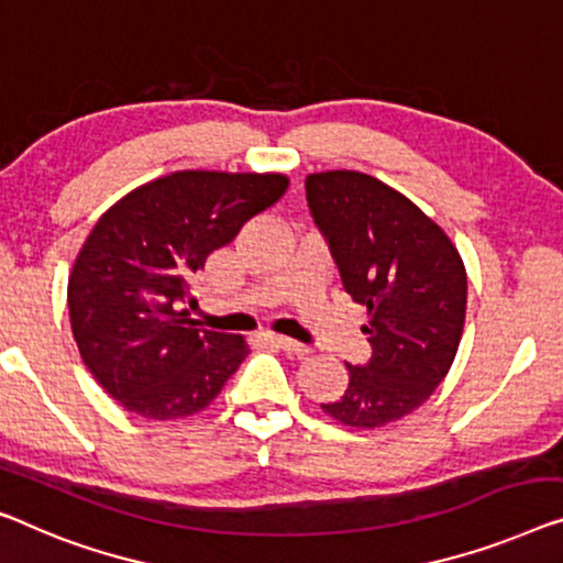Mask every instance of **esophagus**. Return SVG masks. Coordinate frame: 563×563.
Returning a JSON list of instances; mask_svg holds the SVG:
<instances>
[{
    "mask_svg": "<svg viewBox=\"0 0 563 563\" xmlns=\"http://www.w3.org/2000/svg\"><path fill=\"white\" fill-rule=\"evenodd\" d=\"M275 343H278V346L285 351V354H290V356L303 358V356L310 354L308 343H300L296 339H288V335H275Z\"/></svg>",
    "mask_w": 563,
    "mask_h": 563,
    "instance_id": "esophagus-1",
    "label": "esophagus"
}]
</instances>
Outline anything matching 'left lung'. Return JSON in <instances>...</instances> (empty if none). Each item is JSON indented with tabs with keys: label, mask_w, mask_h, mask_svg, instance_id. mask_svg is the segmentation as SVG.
<instances>
[{
	"label": "left lung",
	"mask_w": 563,
	"mask_h": 563,
	"mask_svg": "<svg viewBox=\"0 0 563 563\" xmlns=\"http://www.w3.org/2000/svg\"><path fill=\"white\" fill-rule=\"evenodd\" d=\"M306 197L343 290L366 306L372 358L321 405L335 422L374 430L412 415L455 362L467 308L457 247L412 199L362 172L306 176Z\"/></svg>",
	"instance_id": "1"
}]
</instances>
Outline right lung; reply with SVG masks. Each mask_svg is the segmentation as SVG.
Instances as JSON below:
<instances>
[{
  "label": "right lung",
  "mask_w": 563,
  "mask_h": 563,
  "mask_svg": "<svg viewBox=\"0 0 563 563\" xmlns=\"http://www.w3.org/2000/svg\"><path fill=\"white\" fill-rule=\"evenodd\" d=\"M288 184L285 174L174 172L100 214L67 278V308L82 362L129 412L197 415L238 372L247 341L197 329L181 306L191 275Z\"/></svg>",
  "instance_id": "right-lung-1"
}]
</instances>
